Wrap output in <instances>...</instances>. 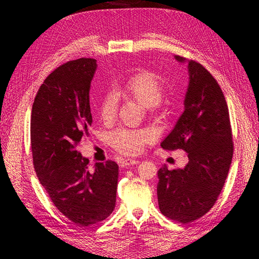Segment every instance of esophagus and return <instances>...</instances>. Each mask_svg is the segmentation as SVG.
Here are the masks:
<instances>
[{
  "label": "esophagus",
  "mask_w": 259,
  "mask_h": 259,
  "mask_svg": "<svg viewBox=\"0 0 259 259\" xmlns=\"http://www.w3.org/2000/svg\"><path fill=\"white\" fill-rule=\"evenodd\" d=\"M139 163V160H136V159H124V160L121 162V166L122 167H129V166H133V164H137Z\"/></svg>",
  "instance_id": "obj_1"
}]
</instances>
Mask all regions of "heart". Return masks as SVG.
Returning <instances> with one entry per match:
<instances>
[{"label":"heart","instance_id":"1","mask_svg":"<svg viewBox=\"0 0 259 259\" xmlns=\"http://www.w3.org/2000/svg\"><path fill=\"white\" fill-rule=\"evenodd\" d=\"M121 95L136 99L142 106L156 110L161 106V99L166 92V83L160 75L149 70H142L134 74L119 88ZM115 99L106 95L100 101L99 115L101 120L110 121L115 112ZM151 141L148 131L120 128L109 135V144L113 149L124 155H138Z\"/></svg>","mask_w":259,"mask_h":259}]
</instances>
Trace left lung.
Listing matches in <instances>:
<instances>
[{
  "instance_id": "obj_1",
  "label": "left lung",
  "mask_w": 259,
  "mask_h": 259,
  "mask_svg": "<svg viewBox=\"0 0 259 259\" xmlns=\"http://www.w3.org/2000/svg\"><path fill=\"white\" fill-rule=\"evenodd\" d=\"M176 59L185 62L179 56ZM188 70L185 111L160 146L166 150H184L189 161L184 169H159L157 185L161 213L181 224L195 222L212 208L234 153L228 106L221 85L195 60L188 61Z\"/></svg>"
}]
</instances>
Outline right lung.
Segmentation results:
<instances>
[{
	"label": "right lung",
	"instance_id": "add662e5",
	"mask_svg": "<svg viewBox=\"0 0 259 259\" xmlns=\"http://www.w3.org/2000/svg\"><path fill=\"white\" fill-rule=\"evenodd\" d=\"M95 59L72 60L53 71L38 89L31 114L33 166L60 212L81 227L109 217L115 207L118 164L89 160L75 150L92 123L89 91Z\"/></svg>",
	"mask_w": 259,
	"mask_h": 259
}]
</instances>
